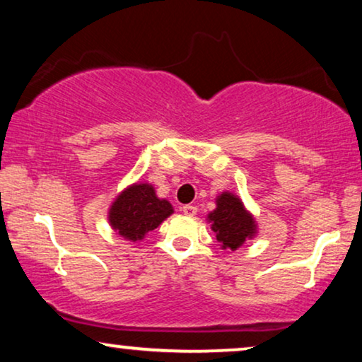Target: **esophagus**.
<instances>
[{
	"label": "esophagus",
	"instance_id": "obj_1",
	"mask_svg": "<svg viewBox=\"0 0 362 362\" xmlns=\"http://www.w3.org/2000/svg\"><path fill=\"white\" fill-rule=\"evenodd\" d=\"M181 211H182V214L185 216H196V212H197V207L196 206H191V204H186V206H182L181 207Z\"/></svg>",
	"mask_w": 362,
	"mask_h": 362
}]
</instances>
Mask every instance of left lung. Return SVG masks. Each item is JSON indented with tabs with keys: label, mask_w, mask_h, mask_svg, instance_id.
I'll return each instance as SVG.
<instances>
[{
	"label": "left lung",
	"mask_w": 362,
	"mask_h": 362,
	"mask_svg": "<svg viewBox=\"0 0 362 362\" xmlns=\"http://www.w3.org/2000/svg\"><path fill=\"white\" fill-rule=\"evenodd\" d=\"M217 207L207 216L212 222L217 242L222 249L237 250L247 239L257 234V226L250 212L245 211L239 197L232 192H222L216 199Z\"/></svg>",
	"instance_id": "1"
}]
</instances>
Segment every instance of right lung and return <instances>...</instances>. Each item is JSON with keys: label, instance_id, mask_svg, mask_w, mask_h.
Returning a JSON list of instances; mask_svg holds the SVG:
<instances>
[{"label": "right lung", "instance_id": "add662e5", "mask_svg": "<svg viewBox=\"0 0 362 362\" xmlns=\"http://www.w3.org/2000/svg\"><path fill=\"white\" fill-rule=\"evenodd\" d=\"M171 214L173 206L166 199H158L155 187L146 182H136L122 191L113 201L108 221L118 235L136 242Z\"/></svg>", "mask_w": 362, "mask_h": 362}]
</instances>
